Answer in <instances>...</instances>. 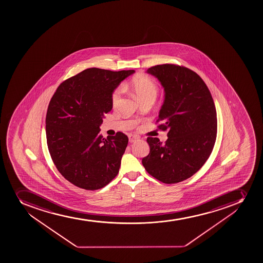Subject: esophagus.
Wrapping results in <instances>:
<instances>
[{
	"label": "esophagus",
	"instance_id": "esophagus-1",
	"mask_svg": "<svg viewBox=\"0 0 263 263\" xmlns=\"http://www.w3.org/2000/svg\"><path fill=\"white\" fill-rule=\"evenodd\" d=\"M138 136H135V135H129V136H128V141H129L130 143L136 142V141H138Z\"/></svg>",
	"mask_w": 263,
	"mask_h": 263
}]
</instances>
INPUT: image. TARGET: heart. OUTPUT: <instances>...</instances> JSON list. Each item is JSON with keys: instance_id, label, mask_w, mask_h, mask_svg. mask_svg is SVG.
Segmentation results:
<instances>
[{"instance_id": "obj_1", "label": "heart", "mask_w": 263, "mask_h": 263, "mask_svg": "<svg viewBox=\"0 0 263 263\" xmlns=\"http://www.w3.org/2000/svg\"><path fill=\"white\" fill-rule=\"evenodd\" d=\"M130 87L135 92L139 101L142 103L145 101H155L158 95V86L152 79L146 76H137L130 82ZM122 95V88L116 89L111 96L113 105L118 103Z\"/></svg>"}]
</instances>
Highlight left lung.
I'll return each mask as SVG.
<instances>
[{"mask_svg":"<svg viewBox=\"0 0 263 263\" xmlns=\"http://www.w3.org/2000/svg\"><path fill=\"white\" fill-rule=\"evenodd\" d=\"M164 88L159 128L168 130L165 143L148 137L150 153L142 159L149 174L164 183H176L197 172L213 151L217 115L202 79L189 68L163 64L148 68Z\"/></svg>","mask_w":263,"mask_h":263,"instance_id":"8db88e82","label":"left lung"}]
</instances>
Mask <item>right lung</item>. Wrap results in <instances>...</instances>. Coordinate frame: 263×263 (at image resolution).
<instances>
[{
  "label": "right lung",
  "instance_id": "right-lung-1",
  "mask_svg": "<svg viewBox=\"0 0 263 263\" xmlns=\"http://www.w3.org/2000/svg\"><path fill=\"white\" fill-rule=\"evenodd\" d=\"M135 70L87 68L63 81L48 107V148L58 171L84 190L106 186L119 172L128 139L122 132L104 140L100 126L112 109L111 96Z\"/></svg>",
  "mask_w": 263,
  "mask_h": 263
}]
</instances>
